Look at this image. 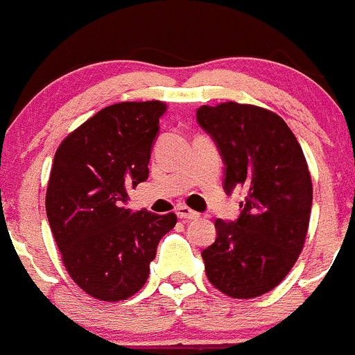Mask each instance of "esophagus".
I'll return each instance as SVG.
<instances>
[{
  "label": "esophagus",
  "mask_w": 355,
  "mask_h": 355,
  "mask_svg": "<svg viewBox=\"0 0 355 355\" xmlns=\"http://www.w3.org/2000/svg\"><path fill=\"white\" fill-rule=\"evenodd\" d=\"M176 216L179 217V219H196L198 217V212H195V210H191L189 207L186 205H178L176 209Z\"/></svg>",
  "instance_id": "obj_1"
}]
</instances>
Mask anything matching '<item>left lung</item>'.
<instances>
[{
	"label": "left lung",
	"mask_w": 355,
	"mask_h": 355,
	"mask_svg": "<svg viewBox=\"0 0 355 355\" xmlns=\"http://www.w3.org/2000/svg\"><path fill=\"white\" fill-rule=\"evenodd\" d=\"M196 122L224 162V191L241 189L236 220H216L202 252L209 282L226 295L254 298L283 282L300 255L312 207L304 152L279 115L234 101L202 105Z\"/></svg>",
	"instance_id": "obj_1"
}]
</instances>
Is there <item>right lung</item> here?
Instances as JSON below:
<instances>
[{"label": "right lung", "instance_id": "right-lung-1", "mask_svg": "<svg viewBox=\"0 0 355 355\" xmlns=\"http://www.w3.org/2000/svg\"><path fill=\"white\" fill-rule=\"evenodd\" d=\"M162 101L103 108L70 132L55 153L46 216L70 278L87 295L124 300L143 288L150 262L176 214L125 209L128 191L148 179Z\"/></svg>", "mask_w": 355, "mask_h": 355}]
</instances>
